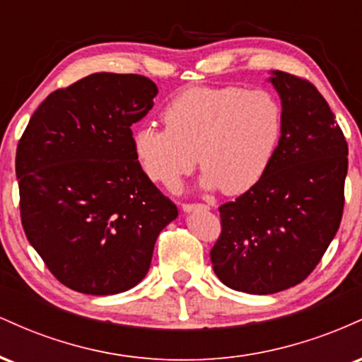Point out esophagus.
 Returning <instances> with one entry per match:
<instances>
[{
  "instance_id": "1",
  "label": "esophagus",
  "mask_w": 362,
  "mask_h": 362,
  "mask_svg": "<svg viewBox=\"0 0 362 362\" xmlns=\"http://www.w3.org/2000/svg\"><path fill=\"white\" fill-rule=\"evenodd\" d=\"M184 213H194V211H207V206L204 204H182Z\"/></svg>"
}]
</instances>
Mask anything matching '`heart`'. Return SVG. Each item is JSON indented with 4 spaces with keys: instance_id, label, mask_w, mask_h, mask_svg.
Masks as SVG:
<instances>
[{
    "instance_id": "heart-1",
    "label": "heart",
    "mask_w": 362,
    "mask_h": 362,
    "mask_svg": "<svg viewBox=\"0 0 362 362\" xmlns=\"http://www.w3.org/2000/svg\"><path fill=\"white\" fill-rule=\"evenodd\" d=\"M167 127L132 129V149L146 175L173 187L197 165L201 187L226 195L248 192L271 168L284 131L279 98L243 86H194L163 112Z\"/></svg>"
}]
</instances>
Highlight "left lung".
<instances>
[{
    "label": "left lung",
    "instance_id": "obj_1",
    "mask_svg": "<svg viewBox=\"0 0 362 362\" xmlns=\"http://www.w3.org/2000/svg\"><path fill=\"white\" fill-rule=\"evenodd\" d=\"M284 131L271 168L248 192L219 207L221 236L211 250L228 288L274 294L317 267L340 226L347 141L322 93L308 81L271 71Z\"/></svg>",
    "mask_w": 362,
    "mask_h": 362
}]
</instances>
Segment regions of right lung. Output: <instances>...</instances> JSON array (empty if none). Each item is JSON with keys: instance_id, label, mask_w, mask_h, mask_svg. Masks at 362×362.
Wrapping results in <instances>:
<instances>
[{"instance_id": "obj_1", "label": "right lung", "mask_w": 362, "mask_h": 362, "mask_svg": "<svg viewBox=\"0 0 362 362\" xmlns=\"http://www.w3.org/2000/svg\"><path fill=\"white\" fill-rule=\"evenodd\" d=\"M158 86L139 74L95 73L40 103L16 148L20 214L56 279L93 296L134 288L177 206L141 168L131 126Z\"/></svg>"}]
</instances>
